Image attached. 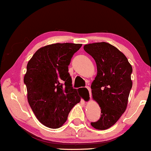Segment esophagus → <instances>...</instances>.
Listing matches in <instances>:
<instances>
[{
	"label": "esophagus",
	"instance_id": "1",
	"mask_svg": "<svg viewBox=\"0 0 151 151\" xmlns=\"http://www.w3.org/2000/svg\"><path fill=\"white\" fill-rule=\"evenodd\" d=\"M86 89H88V91H89V97H90V99H91V89H90V87L89 86H86Z\"/></svg>",
	"mask_w": 151,
	"mask_h": 151
}]
</instances>
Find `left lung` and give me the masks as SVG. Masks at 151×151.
I'll return each instance as SVG.
<instances>
[{
  "label": "left lung",
  "mask_w": 151,
  "mask_h": 151,
  "mask_svg": "<svg viewBox=\"0 0 151 151\" xmlns=\"http://www.w3.org/2000/svg\"><path fill=\"white\" fill-rule=\"evenodd\" d=\"M84 50L94 59L97 67L91 88L93 99L101 107V117L91 125L98 130L108 129L127 107L133 84L132 67L124 54L109 43H91Z\"/></svg>",
  "instance_id": "1"
}]
</instances>
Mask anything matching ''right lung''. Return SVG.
<instances>
[{"instance_id":"1","label":"right lung","mask_w":151,"mask_h":151,"mask_svg":"<svg viewBox=\"0 0 151 151\" xmlns=\"http://www.w3.org/2000/svg\"><path fill=\"white\" fill-rule=\"evenodd\" d=\"M82 45L55 43L40 48L29 60L24 83L27 101L41 124L58 129L81 101L68 72L71 59Z\"/></svg>"}]
</instances>
